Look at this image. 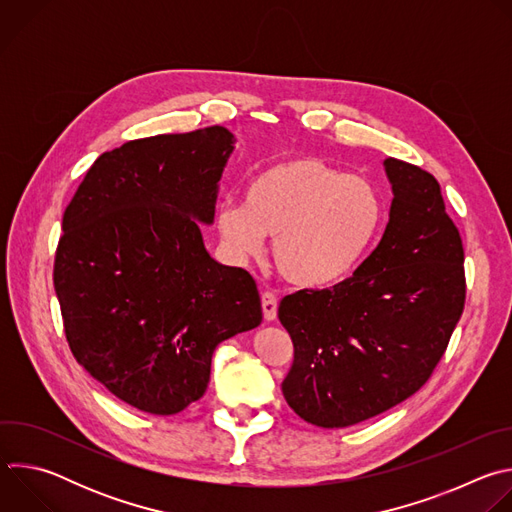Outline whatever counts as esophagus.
I'll list each match as a JSON object with an SVG mask.
<instances>
[{
  "instance_id": "obj_1",
  "label": "esophagus",
  "mask_w": 512,
  "mask_h": 512,
  "mask_svg": "<svg viewBox=\"0 0 512 512\" xmlns=\"http://www.w3.org/2000/svg\"><path fill=\"white\" fill-rule=\"evenodd\" d=\"M261 308L267 322L277 318V298L271 294V291H263L261 294Z\"/></svg>"
}]
</instances>
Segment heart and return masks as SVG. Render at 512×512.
Here are the masks:
<instances>
[{
    "instance_id": "obj_1",
    "label": "heart",
    "mask_w": 512,
    "mask_h": 512,
    "mask_svg": "<svg viewBox=\"0 0 512 512\" xmlns=\"http://www.w3.org/2000/svg\"><path fill=\"white\" fill-rule=\"evenodd\" d=\"M385 218L379 188L314 158L277 162L247 184L243 200H223L216 229L235 259L259 255L275 237L279 273L298 287L344 281L373 247Z\"/></svg>"
}]
</instances>
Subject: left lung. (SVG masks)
<instances>
[{
  "label": "left lung",
  "instance_id": "1",
  "mask_svg": "<svg viewBox=\"0 0 512 512\" xmlns=\"http://www.w3.org/2000/svg\"><path fill=\"white\" fill-rule=\"evenodd\" d=\"M383 166L393 200L377 249L352 277L277 310L294 340L283 397L318 427L360 423L419 391L464 310V249L440 184L395 158Z\"/></svg>",
  "mask_w": 512,
  "mask_h": 512
}]
</instances>
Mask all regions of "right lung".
<instances>
[{
	"label": "right lung",
	"instance_id": "add662e5",
	"mask_svg": "<svg viewBox=\"0 0 512 512\" xmlns=\"http://www.w3.org/2000/svg\"><path fill=\"white\" fill-rule=\"evenodd\" d=\"M235 143L223 125L127 141L64 212L54 289L70 350L139 411L198 401L216 346L263 320L255 279L214 261L200 231Z\"/></svg>",
	"mask_w": 512,
	"mask_h": 512
}]
</instances>
